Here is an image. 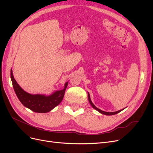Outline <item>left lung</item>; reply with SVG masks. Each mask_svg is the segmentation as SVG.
Instances as JSON below:
<instances>
[{
	"label": "left lung",
	"mask_w": 153,
	"mask_h": 153,
	"mask_svg": "<svg viewBox=\"0 0 153 153\" xmlns=\"http://www.w3.org/2000/svg\"><path fill=\"white\" fill-rule=\"evenodd\" d=\"M88 100H89V103H90V104H91V105L92 106V108H94V109H96L97 111H98L99 112H100L101 114H104V115H115V114H118V113H119L120 112H121L122 110H123L124 108H123V109H122V110H118V111H116V112H105V111H103V110H100V109H99V108H98L96 107V106L92 103V101H91V98H90V95H89V92H88Z\"/></svg>",
	"instance_id": "left-lung-1"
}]
</instances>
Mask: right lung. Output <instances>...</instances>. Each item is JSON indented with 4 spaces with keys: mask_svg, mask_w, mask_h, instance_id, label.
I'll return each mask as SVG.
<instances>
[{
    "mask_svg": "<svg viewBox=\"0 0 153 153\" xmlns=\"http://www.w3.org/2000/svg\"><path fill=\"white\" fill-rule=\"evenodd\" d=\"M11 78L13 89L20 102L25 107L37 113H47L54 108L61 102L68 82L64 84V88L61 91H57L49 96L43 94H30L25 92L18 85L13 76L11 69Z\"/></svg>",
    "mask_w": 153,
    "mask_h": 153,
    "instance_id": "right-lung-1",
    "label": "right lung"
}]
</instances>
